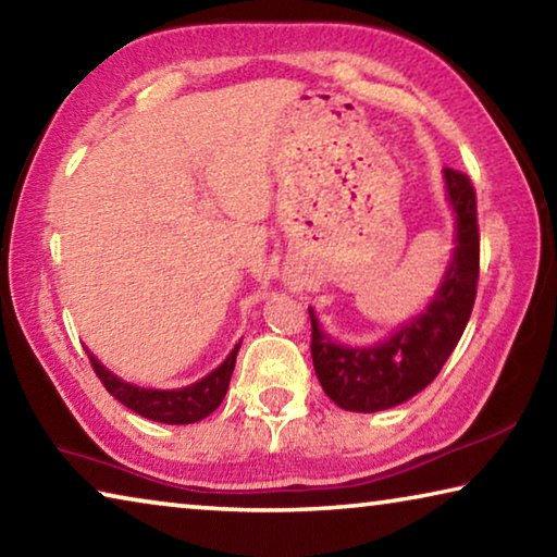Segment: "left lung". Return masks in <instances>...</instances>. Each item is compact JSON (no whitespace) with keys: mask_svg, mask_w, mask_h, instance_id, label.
<instances>
[{"mask_svg":"<svg viewBox=\"0 0 557 557\" xmlns=\"http://www.w3.org/2000/svg\"><path fill=\"white\" fill-rule=\"evenodd\" d=\"M445 184L457 215V248L425 312L398 329L388 342L348 348L334 344L309 309L317 379L338 408L375 412L412 398L437 379L465 334L479 282L476 194L469 176L457 169H445Z\"/></svg>","mask_w":557,"mask_h":557,"instance_id":"1","label":"left lung"}]
</instances>
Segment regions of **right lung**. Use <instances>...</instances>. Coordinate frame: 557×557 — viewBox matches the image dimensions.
Returning <instances> with one entry per match:
<instances>
[{
	"label": "right lung",
	"instance_id": "right-lung-1",
	"mask_svg": "<svg viewBox=\"0 0 557 557\" xmlns=\"http://www.w3.org/2000/svg\"><path fill=\"white\" fill-rule=\"evenodd\" d=\"M238 348L240 344H235L228 358H225L219 369L206 375V379L176 391L139 388V385L125 383L122 379H117L115 373H110L90 351H88V358L100 383L106 385V391L132 412L143 414V418L154 420V422H166V425H191V422H199L206 418V414H211L223 403L233 369H235Z\"/></svg>",
	"mask_w": 557,
	"mask_h": 557
}]
</instances>
